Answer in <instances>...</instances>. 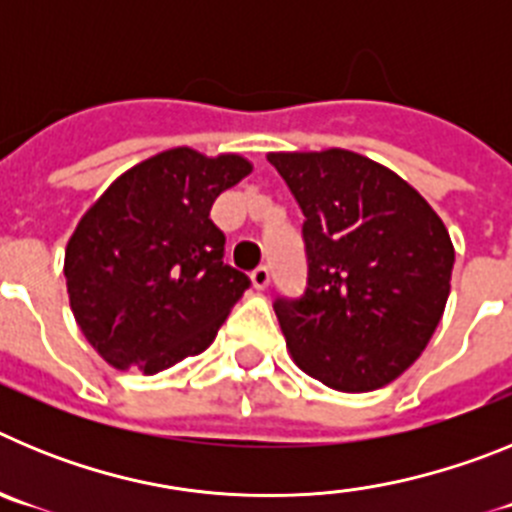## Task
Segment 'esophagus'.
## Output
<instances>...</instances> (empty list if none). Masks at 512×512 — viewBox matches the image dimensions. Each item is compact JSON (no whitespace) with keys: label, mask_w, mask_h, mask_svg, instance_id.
<instances>
[{"label":"esophagus","mask_w":512,"mask_h":512,"mask_svg":"<svg viewBox=\"0 0 512 512\" xmlns=\"http://www.w3.org/2000/svg\"><path fill=\"white\" fill-rule=\"evenodd\" d=\"M269 282H271V274H269V269H266V266H259V269L251 271V284L256 289H266V287H269Z\"/></svg>","instance_id":"34e87169"}]
</instances>
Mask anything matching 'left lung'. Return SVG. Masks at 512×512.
I'll return each instance as SVG.
<instances>
[{
	"instance_id": "left-lung-1",
	"label": "left lung",
	"mask_w": 512,
	"mask_h": 512,
	"mask_svg": "<svg viewBox=\"0 0 512 512\" xmlns=\"http://www.w3.org/2000/svg\"><path fill=\"white\" fill-rule=\"evenodd\" d=\"M266 158L305 215V295L274 302L287 351L330 390H379L423 354L441 320L449 230L418 189L361 153Z\"/></svg>"
}]
</instances>
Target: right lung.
<instances>
[{
	"instance_id": "obj_1",
	"label": "right lung",
	"mask_w": 512,
	"mask_h": 512,
	"mask_svg": "<svg viewBox=\"0 0 512 512\" xmlns=\"http://www.w3.org/2000/svg\"><path fill=\"white\" fill-rule=\"evenodd\" d=\"M253 171L238 153L179 146L120 174L66 243V289L84 338L107 364L158 374L202 354L248 289L223 264L212 202Z\"/></svg>"
}]
</instances>
